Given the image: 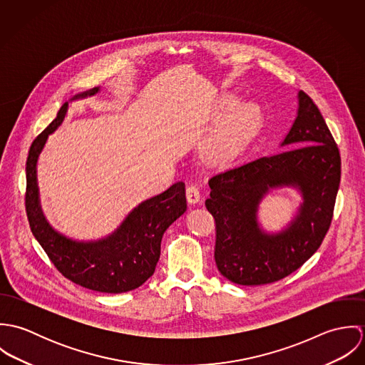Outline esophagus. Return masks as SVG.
I'll list each match as a JSON object with an SVG mask.
<instances>
[{
    "mask_svg": "<svg viewBox=\"0 0 365 365\" xmlns=\"http://www.w3.org/2000/svg\"><path fill=\"white\" fill-rule=\"evenodd\" d=\"M187 200L191 205H195L200 202L201 200V192H200V188L197 185H188L187 187Z\"/></svg>",
    "mask_w": 365,
    "mask_h": 365,
    "instance_id": "esophagus-1",
    "label": "esophagus"
}]
</instances>
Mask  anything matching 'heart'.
Here are the masks:
<instances>
[{
  "label": "heart",
  "mask_w": 365,
  "mask_h": 365,
  "mask_svg": "<svg viewBox=\"0 0 365 365\" xmlns=\"http://www.w3.org/2000/svg\"><path fill=\"white\" fill-rule=\"evenodd\" d=\"M235 104V100H226L222 106L223 109H230ZM255 115L256 109L253 105H239L222 129L210 139L207 146V155L213 160H225L232 156L250 128Z\"/></svg>",
  "instance_id": "b5f03b06"
}]
</instances>
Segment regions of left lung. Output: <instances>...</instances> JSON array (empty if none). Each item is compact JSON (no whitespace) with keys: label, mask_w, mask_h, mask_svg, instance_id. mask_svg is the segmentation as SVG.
Listing matches in <instances>:
<instances>
[{"label":"left lung","mask_w":365,"mask_h":365,"mask_svg":"<svg viewBox=\"0 0 365 365\" xmlns=\"http://www.w3.org/2000/svg\"><path fill=\"white\" fill-rule=\"evenodd\" d=\"M284 152L215 174L205 207L216 223L215 261L239 285L282 279L320 247L333 216L340 184L337 145L311 97L298 93L297 118L281 142ZM295 187L303 202L292 222L267 232L258 222L260 201L272 189Z\"/></svg>","instance_id":"left-lung-1"}]
</instances>
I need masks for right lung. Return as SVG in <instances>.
I'll return each mask as SVG.
<instances>
[{
  "label": "right lung",
  "mask_w": 365,
  "mask_h": 365,
  "mask_svg": "<svg viewBox=\"0 0 365 365\" xmlns=\"http://www.w3.org/2000/svg\"><path fill=\"white\" fill-rule=\"evenodd\" d=\"M100 93V87L76 94L70 103ZM68 110L64 103L52 123L34 140L26 160L25 205L31 230L54 267L70 281L106 294L139 288L155 272L164 232L185 210V184L175 182L132 209L108 236L97 240H76L57 232L48 222L39 198L38 160L49 135L63 123Z\"/></svg>",
  "instance_id": "right-lung-1"
}]
</instances>
